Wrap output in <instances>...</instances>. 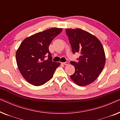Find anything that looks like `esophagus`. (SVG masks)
<instances>
[{
  "instance_id": "esophagus-1",
  "label": "esophagus",
  "mask_w": 120,
  "mask_h": 120,
  "mask_svg": "<svg viewBox=\"0 0 120 120\" xmlns=\"http://www.w3.org/2000/svg\"><path fill=\"white\" fill-rule=\"evenodd\" d=\"M62 64H63L64 65H67L69 64V62H63V63H62Z\"/></svg>"
}]
</instances>
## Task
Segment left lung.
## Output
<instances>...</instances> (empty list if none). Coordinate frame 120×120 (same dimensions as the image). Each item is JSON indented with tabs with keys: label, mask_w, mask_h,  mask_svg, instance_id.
I'll return each mask as SVG.
<instances>
[{
	"label": "left lung",
	"mask_w": 120,
	"mask_h": 120,
	"mask_svg": "<svg viewBox=\"0 0 120 120\" xmlns=\"http://www.w3.org/2000/svg\"><path fill=\"white\" fill-rule=\"evenodd\" d=\"M65 30L73 53L80 54L78 62H70L75 69L70 78L79 86H86L95 81L104 68V49L100 41L86 31L79 28Z\"/></svg>",
	"instance_id": "1"
}]
</instances>
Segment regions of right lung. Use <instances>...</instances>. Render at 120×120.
<instances>
[{
  "label": "right lung",
  "mask_w": 120,
  "mask_h": 120,
  "mask_svg": "<svg viewBox=\"0 0 120 120\" xmlns=\"http://www.w3.org/2000/svg\"><path fill=\"white\" fill-rule=\"evenodd\" d=\"M62 31V28H52L27 38L21 44L16 52V62L21 74L30 84L36 86L45 84L60 65L52 60L49 47Z\"/></svg>",
  "instance_id": "obj_1"
}]
</instances>
